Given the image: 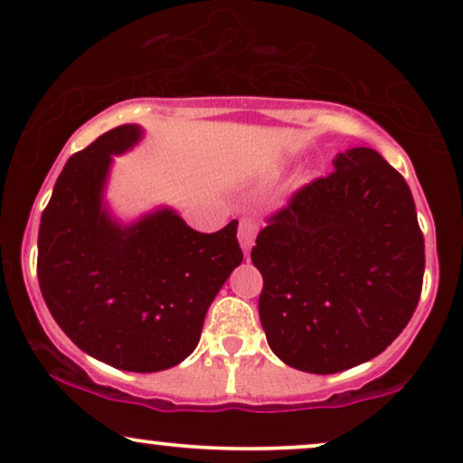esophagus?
<instances>
[{
    "label": "esophagus",
    "mask_w": 463,
    "mask_h": 463,
    "mask_svg": "<svg viewBox=\"0 0 463 463\" xmlns=\"http://www.w3.org/2000/svg\"><path fill=\"white\" fill-rule=\"evenodd\" d=\"M255 236H258V222L253 219H242L241 225H238V242H241L244 255L251 253Z\"/></svg>",
    "instance_id": "34e87169"
}]
</instances>
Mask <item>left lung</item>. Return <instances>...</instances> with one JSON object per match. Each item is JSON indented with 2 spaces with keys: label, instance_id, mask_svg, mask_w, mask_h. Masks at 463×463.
I'll use <instances>...</instances> for the list:
<instances>
[{
  "label": "left lung",
  "instance_id": "left-lung-1",
  "mask_svg": "<svg viewBox=\"0 0 463 463\" xmlns=\"http://www.w3.org/2000/svg\"><path fill=\"white\" fill-rule=\"evenodd\" d=\"M251 260L270 351L297 371L334 374L377 357L410 323L425 238L403 175L353 146L277 212Z\"/></svg>",
  "mask_w": 463,
  "mask_h": 463
}]
</instances>
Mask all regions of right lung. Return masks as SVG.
Returning <instances> with one entry per match:
<instances>
[{"label":"right lung","instance_id":"obj_1","mask_svg":"<svg viewBox=\"0 0 463 463\" xmlns=\"http://www.w3.org/2000/svg\"><path fill=\"white\" fill-rule=\"evenodd\" d=\"M121 125L69 157L38 230V284L81 351L129 373L177 366L197 349L208 307L242 262L232 221L194 232L162 205L132 222L108 208L114 156L143 140Z\"/></svg>","mask_w":463,"mask_h":463}]
</instances>
